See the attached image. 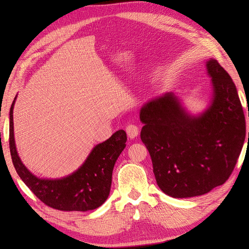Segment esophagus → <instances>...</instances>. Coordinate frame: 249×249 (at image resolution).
<instances>
[{"mask_svg": "<svg viewBox=\"0 0 249 249\" xmlns=\"http://www.w3.org/2000/svg\"><path fill=\"white\" fill-rule=\"evenodd\" d=\"M125 132L127 134V136H129L131 139L137 137L138 136V133H139V130H138V126L136 124H127L126 127H125Z\"/></svg>", "mask_w": 249, "mask_h": 249, "instance_id": "34e87169", "label": "esophagus"}]
</instances>
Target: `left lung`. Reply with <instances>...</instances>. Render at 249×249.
Here are the masks:
<instances>
[{
	"label": "left lung",
	"instance_id": "left-lung-1",
	"mask_svg": "<svg viewBox=\"0 0 249 249\" xmlns=\"http://www.w3.org/2000/svg\"><path fill=\"white\" fill-rule=\"evenodd\" d=\"M207 70L213 95L199 116L186 113L172 93L140 110V137L157 184L175 198L198 196L224 184L244 144L245 116L235 83L215 59L207 62Z\"/></svg>",
	"mask_w": 249,
	"mask_h": 249
}]
</instances>
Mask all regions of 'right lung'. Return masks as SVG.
<instances>
[{"mask_svg": "<svg viewBox=\"0 0 249 249\" xmlns=\"http://www.w3.org/2000/svg\"><path fill=\"white\" fill-rule=\"evenodd\" d=\"M16 99L9 113V147L14 168L22 182L37 198L53 209L86 212L102 206L109 196L114 164L125 147V132L119 130L108 140L97 144L84 164L72 175L59 179L38 178L26 168L17 152L13 134Z\"/></svg>", "mask_w": 249, "mask_h": 249, "instance_id": "1", "label": "right lung"}]
</instances>
